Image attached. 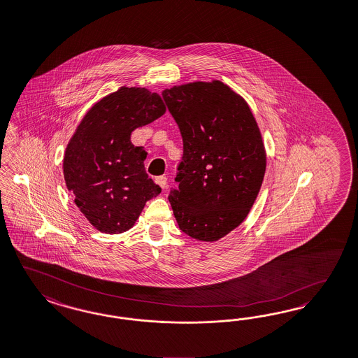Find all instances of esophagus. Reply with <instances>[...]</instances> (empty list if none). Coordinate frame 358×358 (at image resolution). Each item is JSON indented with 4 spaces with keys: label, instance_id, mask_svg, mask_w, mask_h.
I'll return each instance as SVG.
<instances>
[{
    "label": "esophagus",
    "instance_id": "esophagus-1",
    "mask_svg": "<svg viewBox=\"0 0 358 358\" xmlns=\"http://www.w3.org/2000/svg\"><path fill=\"white\" fill-rule=\"evenodd\" d=\"M156 184L160 186L161 189H166V177L165 176H160V177H156L155 178Z\"/></svg>",
    "mask_w": 358,
    "mask_h": 358
}]
</instances>
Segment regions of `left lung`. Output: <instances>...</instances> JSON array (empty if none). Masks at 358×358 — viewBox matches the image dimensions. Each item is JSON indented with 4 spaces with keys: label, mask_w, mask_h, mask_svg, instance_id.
Segmentation results:
<instances>
[{
    "label": "left lung",
    "mask_w": 358,
    "mask_h": 358,
    "mask_svg": "<svg viewBox=\"0 0 358 358\" xmlns=\"http://www.w3.org/2000/svg\"><path fill=\"white\" fill-rule=\"evenodd\" d=\"M184 141L169 202L180 230L215 242L246 220L258 197L267 156L246 100L221 80L162 91Z\"/></svg>",
    "instance_id": "obj_1"
}]
</instances>
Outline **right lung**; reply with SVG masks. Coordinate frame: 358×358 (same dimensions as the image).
<instances>
[{"mask_svg": "<svg viewBox=\"0 0 358 358\" xmlns=\"http://www.w3.org/2000/svg\"><path fill=\"white\" fill-rule=\"evenodd\" d=\"M165 111L159 94L123 86L95 103L76 127L63 176L75 205L99 231L129 230L147 201L160 194L144 168L147 152L132 144L131 134Z\"/></svg>", "mask_w": 358, "mask_h": 358, "instance_id": "right-lung-1", "label": "right lung"}]
</instances>
